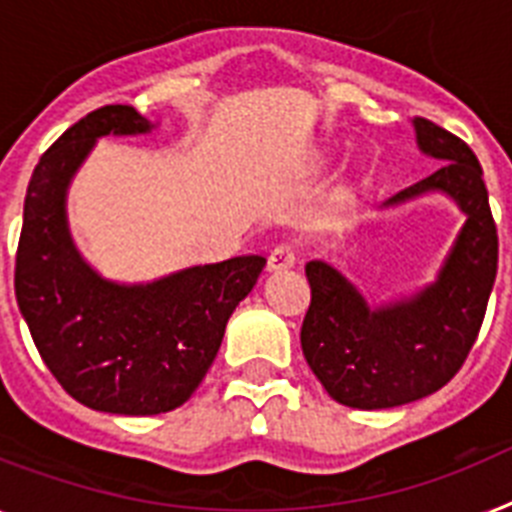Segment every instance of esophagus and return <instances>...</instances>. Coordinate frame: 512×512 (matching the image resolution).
Instances as JSON below:
<instances>
[{
  "label": "esophagus",
  "instance_id": "obj_1",
  "mask_svg": "<svg viewBox=\"0 0 512 512\" xmlns=\"http://www.w3.org/2000/svg\"><path fill=\"white\" fill-rule=\"evenodd\" d=\"M296 263V247L291 242H283V244H278L276 249H273V252H270V257H268V268L270 270H286V268H291V265Z\"/></svg>",
  "mask_w": 512,
  "mask_h": 512
}]
</instances>
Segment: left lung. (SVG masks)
<instances>
[{"label": "left lung", "mask_w": 512, "mask_h": 512, "mask_svg": "<svg viewBox=\"0 0 512 512\" xmlns=\"http://www.w3.org/2000/svg\"><path fill=\"white\" fill-rule=\"evenodd\" d=\"M416 143L442 161L435 174L385 203L445 192L466 213L437 281L401 302L369 307L336 268L307 263L312 289L302 351L330 398L351 409H393L448 385L474 346L497 276V226L474 150L429 119H414Z\"/></svg>", "instance_id": "obj_1"}]
</instances>
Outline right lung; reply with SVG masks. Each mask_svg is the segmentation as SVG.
<instances>
[{
	"mask_svg": "<svg viewBox=\"0 0 512 512\" xmlns=\"http://www.w3.org/2000/svg\"><path fill=\"white\" fill-rule=\"evenodd\" d=\"M150 130L143 114L122 103L72 124L33 169L17 244V307L38 354L75 401L106 414L150 416L182 406L265 268V257L242 255L127 286L85 263L64 208L72 176L98 137Z\"/></svg>",
	"mask_w": 512,
	"mask_h": 512,
	"instance_id": "1",
	"label": "right lung"
}]
</instances>
